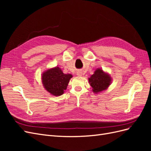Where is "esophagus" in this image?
<instances>
[{
    "instance_id": "esophagus-1",
    "label": "esophagus",
    "mask_w": 151,
    "mask_h": 151,
    "mask_svg": "<svg viewBox=\"0 0 151 151\" xmlns=\"http://www.w3.org/2000/svg\"><path fill=\"white\" fill-rule=\"evenodd\" d=\"M77 76H81V73H77Z\"/></svg>"
}]
</instances>
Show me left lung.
Here are the masks:
<instances>
[{"mask_svg": "<svg viewBox=\"0 0 151 151\" xmlns=\"http://www.w3.org/2000/svg\"><path fill=\"white\" fill-rule=\"evenodd\" d=\"M89 82L93 88V92L97 93L108 88L111 83V77L101 68H98L89 78Z\"/></svg>", "mask_w": 151, "mask_h": 151, "instance_id": "obj_1", "label": "left lung"}]
</instances>
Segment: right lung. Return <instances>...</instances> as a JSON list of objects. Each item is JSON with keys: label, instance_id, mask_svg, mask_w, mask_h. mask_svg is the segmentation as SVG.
Returning a JSON list of instances; mask_svg holds the SVG:
<instances>
[{"label": "right lung", "instance_id": "right-lung-1", "mask_svg": "<svg viewBox=\"0 0 151 151\" xmlns=\"http://www.w3.org/2000/svg\"><path fill=\"white\" fill-rule=\"evenodd\" d=\"M72 76L63 74L57 67L45 72L42 75L43 84L46 90L54 96H60L66 90Z\"/></svg>", "mask_w": 151, "mask_h": 151}]
</instances>
